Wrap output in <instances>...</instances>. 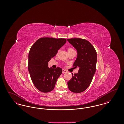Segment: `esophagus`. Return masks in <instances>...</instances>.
Masks as SVG:
<instances>
[{
    "instance_id": "obj_1",
    "label": "esophagus",
    "mask_w": 124,
    "mask_h": 124,
    "mask_svg": "<svg viewBox=\"0 0 124 124\" xmlns=\"http://www.w3.org/2000/svg\"><path fill=\"white\" fill-rule=\"evenodd\" d=\"M62 72H63V73H66V72H67V71H66V70H65V69H63Z\"/></svg>"
}]
</instances>
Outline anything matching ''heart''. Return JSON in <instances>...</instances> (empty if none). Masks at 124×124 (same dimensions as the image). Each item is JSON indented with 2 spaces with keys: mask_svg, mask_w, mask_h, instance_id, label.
I'll return each instance as SVG.
<instances>
[{
  "mask_svg": "<svg viewBox=\"0 0 124 124\" xmlns=\"http://www.w3.org/2000/svg\"><path fill=\"white\" fill-rule=\"evenodd\" d=\"M72 50H73L72 48H69L68 49V51H69Z\"/></svg>",
  "mask_w": 124,
  "mask_h": 124,
  "instance_id": "b5f03b06",
  "label": "heart"
}]
</instances>
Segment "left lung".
I'll use <instances>...</instances> for the list:
<instances>
[{
	"label": "left lung",
	"mask_w": 124,
	"mask_h": 124,
	"mask_svg": "<svg viewBox=\"0 0 124 124\" xmlns=\"http://www.w3.org/2000/svg\"><path fill=\"white\" fill-rule=\"evenodd\" d=\"M77 51V58L73 66L78 67V73L72 74V78L68 82L71 92L80 93L85 91L90 85L94 75L97 55L93 45L87 40L79 39H67Z\"/></svg>",
	"instance_id": "1"
}]
</instances>
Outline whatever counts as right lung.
Instances as JSON below:
<instances>
[{"label": "right lung", "instance_id": "add662e5", "mask_svg": "<svg viewBox=\"0 0 124 124\" xmlns=\"http://www.w3.org/2000/svg\"><path fill=\"white\" fill-rule=\"evenodd\" d=\"M66 42L65 39L42 38L30 50L28 68L31 79L36 88L43 93L53 91L62 73L60 67H48V62L54 57Z\"/></svg>", "mask_w": 124, "mask_h": 124}]
</instances>
